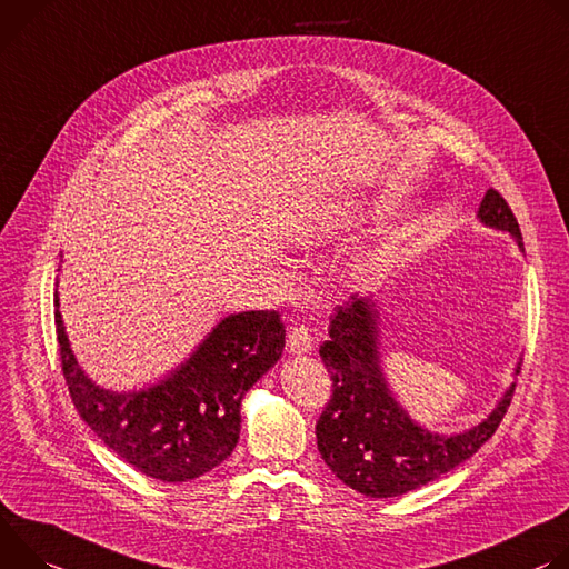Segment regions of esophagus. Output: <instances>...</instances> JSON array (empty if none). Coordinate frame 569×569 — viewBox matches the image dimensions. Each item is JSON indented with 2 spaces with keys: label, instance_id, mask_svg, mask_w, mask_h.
Listing matches in <instances>:
<instances>
[{
  "label": "esophagus",
  "instance_id": "1",
  "mask_svg": "<svg viewBox=\"0 0 569 569\" xmlns=\"http://www.w3.org/2000/svg\"><path fill=\"white\" fill-rule=\"evenodd\" d=\"M287 348L291 355H307L311 350V335L305 326H293L287 339Z\"/></svg>",
  "mask_w": 569,
  "mask_h": 569
}]
</instances>
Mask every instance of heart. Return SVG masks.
Here are the masks:
<instances>
[{
	"mask_svg": "<svg viewBox=\"0 0 569 569\" xmlns=\"http://www.w3.org/2000/svg\"><path fill=\"white\" fill-rule=\"evenodd\" d=\"M370 208L357 201H337L326 208L311 212L300 226L293 230V239L302 246H323L339 239L343 232L361 226L370 217ZM382 264V252H368L352 264V278L359 280L372 273Z\"/></svg>",
	"mask_w": 569,
	"mask_h": 569,
	"instance_id": "1",
	"label": "heart"
}]
</instances>
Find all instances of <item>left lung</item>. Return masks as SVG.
<instances>
[{
	"label": "left lung",
	"instance_id": "1",
	"mask_svg": "<svg viewBox=\"0 0 569 569\" xmlns=\"http://www.w3.org/2000/svg\"><path fill=\"white\" fill-rule=\"evenodd\" d=\"M477 219L511 234L525 252L518 219L495 189L483 194ZM328 335L319 355L332 377V398L317 422V443L326 466L366 497H398L448 475L486 443L511 405L516 385L475 427L457 433L429 431L409 416L387 382L380 302L350 296L335 309Z\"/></svg>",
	"mask_w": 569,
	"mask_h": 569
}]
</instances>
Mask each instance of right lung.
Returning <instances> with one entry per match:
<instances>
[{"mask_svg": "<svg viewBox=\"0 0 569 569\" xmlns=\"http://www.w3.org/2000/svg\"><path fill=\"white\" fill-rule=\"evenodd\" d=\"M53 305L62 375L81 418L117 457L167 483L197 479L232 455L241 400L284 348L278 311H239L221 319L158 385L110 391L79 366L58 291Z\"/></svg>", "mask_w": 569, "mask_h": 569, "instance_id": "right-lung-1", "label": "right lung"}]
</instances>
